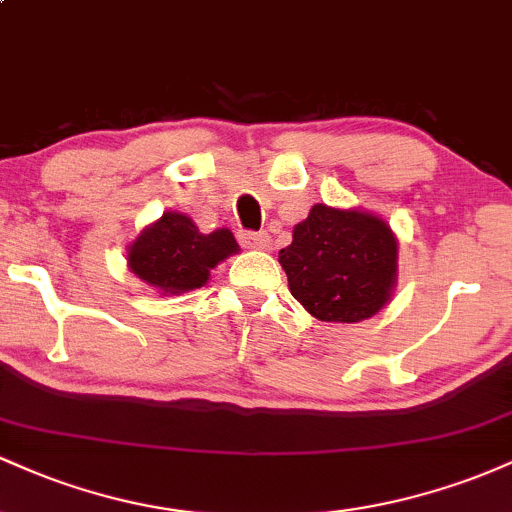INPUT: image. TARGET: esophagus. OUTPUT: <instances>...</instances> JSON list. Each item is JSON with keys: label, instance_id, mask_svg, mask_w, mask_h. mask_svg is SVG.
<instances>
[{"label": "esophagus", "instance_id": "esophagus-1", "mask_svg": "<svg viewBox=\"0 0 512 512\" xmlns=\"http://www.w3.org/2000/svg\"><path fill=\"white\" fill-rule=\"evenodd\" d=\"M240 243L245 245L248 250H267L269 248V240L267 233H240Z\"/></svg>", "mask_w": 512, "mask_h": 512}]
</instances>
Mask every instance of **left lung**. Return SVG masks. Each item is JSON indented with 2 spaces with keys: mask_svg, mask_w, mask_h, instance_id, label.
<instances>
[{
  "mask_svg": "<svg viewBox=\"0 0 512 512\" xmlns=\"http://www.w3.org/2000/svg\"><path fill=\"white\" fill-rule=\"evenodd\" d=\"M397 260V236L383 216L327 204H315L279 250L291 296L322 322L378 315L395 293Z\"/></svg>",
  "mask_w": 512,
  "mask_h": 512,
  "instance_id": "left-lung-1",
  "label": "left lung"
}]
</instances>
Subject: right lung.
Here are the masks:
<instances>
[{
	"label": "right lung",
	"instance_id": "obj_1",
	"mask_svg": "<svg viewBox=\"0 0 512 512\" xmlns=\"http://www.w3.org/2000/svg\"><path fill=\"white\" fill-rule=\"evenodd\" d=\"M238 250L228 228L202 233L187 214L163 211L127 245V267L161 296H180L202 289L211 269Z\"/></svg>",
	"mask_w": 512,
	"mask_h": 512
}]
</instances>
